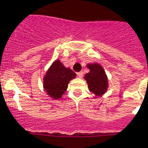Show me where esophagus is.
I'll list each match as a JSON object with an SVG mask.
<instances>
[{"label":"esophagus","instance_id":"esophagus-1","mask_svg":"<svg viewBox=\"0 0 148 148\" xmlns=\"http://www.w3.org/2000/svg\"><path fill=\"white\" fill-rule=\"evenodd\" d=\"M77 75H78L79 78H82L83 75V72H79V73H77Z\"/></svg>","mask_w":148,"mask_h":148}]
</instances>
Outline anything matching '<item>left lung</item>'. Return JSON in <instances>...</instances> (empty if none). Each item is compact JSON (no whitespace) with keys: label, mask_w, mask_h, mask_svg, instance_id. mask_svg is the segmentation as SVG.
<instances>
[{"label":"left lung","mask_w":148,"mask_h":148,"mask_svg":"<svg viewBox=\"0 0 148 148\" xmlns=\"http://www.w3.org/2000/svg\"><path fill=\"white\" fill-rule=\"evenodd\" d=\"M86 67L90 69V72L85 74L84 79L87 83L89 90L96 97L102 96L108 88V76L104 69L95 62L87 64Z\"/></svg>","instance_id":"left-lung-1"}]
</instances>
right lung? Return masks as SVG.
Returning <instances> with one entry per match:
<instances>
[{
  "mask_svg": "<svg viewBox=\"0 0 148 148\" xmlns=\"http://www.w3.org/2000/svg\"><path fill=\"white\" fill-rule=\"evenodd\" d=\"M75 76V73L71 69L65 67L60 60H55L44 75V90L52 99H60L67 90L69 81Z\"/></svg>",
  "mask_w": 148,
  "mask_h": 148,
  "instance_id": "obj_1",
  "label": "right lung"
}]
</instances>
